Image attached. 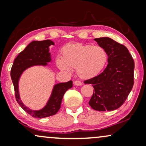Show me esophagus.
Instances as JSON below:
<instances>
[{"label": "esophagus", "mask_w": 146, "mask_h": 146, "mask_svg": "<svg viewBox=\"0 0 146 146\" xmlns=\"http://www.w3.org/2000/svg\"><path fill=\"white\" fill-rule=\"evenodd\" d=\"M74 83L75 85H76V86H80V85H82V83L79 80H75L74 82Z\"/></svg>", "instance_id": "1"}]
</instances>
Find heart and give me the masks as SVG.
Here are the masks:
<instances>
[{
  "instance_id": "heart-1",
  "label": "heart",
  "mask_w": 146,
  "mask_h": 146,
  "mask_svg": "<svg viewBox=\"0 0 146 146\" xmlns=\"http://www.w3.org/2000/svg\"><path fill=\"white\" fill-rule=\"evenodd\" d=\"M107 59V50L102 46L74 43L63 48L62 58H56V64L63 71H70L71 68H76L80 77L90 78L103 70Z\"/></svg>"
}]
</instances>
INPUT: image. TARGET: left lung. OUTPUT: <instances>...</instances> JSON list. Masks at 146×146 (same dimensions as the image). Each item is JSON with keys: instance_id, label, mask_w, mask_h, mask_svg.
Returning a JSON list of instances; mask_svg holds the SVG:
<instances>
[{"instance_id": "obj_1", "label": "left lung", "mask_w": 146, "mask_h": 146, "mask_svg": "<svg viewBox=\"0 0 146 146\" xmlns=\"http://www.w3.org/2000/svg\"><path fill=\"white\" fill-rule=\"evenodd\" d=\"M94 40L107 50L108 65L102 73L84 82L94 89L89 104L96 111L115 110L124 104L134 85V60L127 48L113 39Z\"/></svg>"}]
</instances>
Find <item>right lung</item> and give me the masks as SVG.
Masks as SVG:
<instances>
[{
    "label": "right lung",
    "mask_w": 146,
    "mask_h": 146,
    "mask_svg": "<svg viewBox=\"0 0 146 146\" xmlns=\"http://www.w3.org/2000/svg\"><path fill=\"white\" fill-rule=\"evenodd\" d=\"M52 41H33L23 51L16 56L11 70V77L15 90L16 101L19 105L32 117L44 118L53 115L58 112L61 107V101L66 92L72 87V81L61 83L54 85L53 90L47 104L43 109L34 111L27 107L22 103L19 95L18 82L22 74L25 70L34 66H47L51 61L49 46L54 45Z\"/></svg>",
    "instance_id": "add662e5"
}]
</instances>
